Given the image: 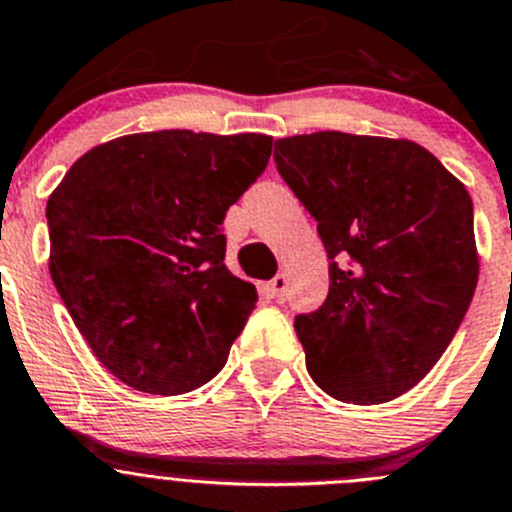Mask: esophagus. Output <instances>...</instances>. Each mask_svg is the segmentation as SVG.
I'll use <instances>...</instances> for the list:
<instances>
[{
  "label": "esophagus",
  "mask_w": 512,
  "mask_h": 512,
  "mask_svg": "<svg viewBox=\"0 0 512 512\" xmlns=\"http://www.w3.org/2000/svg\"><path fill=\"white\" fill-rule=\"evenodd\" d=\"M285 290H288V275H285V272H278V275L267 283V293H270V298L280 300L285 295Z\"/></svg>",
  "instance_id": "1"
}]
</instances>
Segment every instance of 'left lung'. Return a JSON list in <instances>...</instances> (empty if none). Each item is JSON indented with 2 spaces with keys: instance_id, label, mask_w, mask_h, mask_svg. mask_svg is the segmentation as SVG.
<instances>
[{
  "instance_id": "obj_1",
  "label": "left lung",
  "mask_w": 512,
  "mask_h": 512,
  "mask_svg": "<svg viewBox=\"0 0 512 512\" xmlns=\"http://www.w3.org/2000/svg\"><path fill=\"white\" fill-rule=\"evenodd\" d=\"M275 161L328 252L326 303L295 318L310 379L348 404L396 399L432 371L475 295L465 184L409 138L303 133L275 141Z\"/></svg>"
}]
</instances>
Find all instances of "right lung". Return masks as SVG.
Listing matches in <instances>:
<instances>
[{
	"label": "right lung",
	"instance_id": "obj_1",
	"mask_svg": "<svg viewBox=\"0 0 512 512\" xmlns=\"http://www.w3.org/2000/svg\"><path fill=\"white\" fill-rule=\"evenodd\" d=\"M270 154L265 133H131L90 148L50 194L52 283L126 386L186 394L227 364L257 290L224 265L222 222Z\"/></svg>",
	"mask_w": 512,
	"mask_h": 512
}]
</instances>
